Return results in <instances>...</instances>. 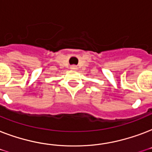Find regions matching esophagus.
Listing matches in <instances>:
<instances>
[{
	"label": "esophagus",
	"mask_w": 152,
	"mask_h": 152,
	"mask_svg": "<svg viewBox=\"0 0 152 152\" xmlns=\"http://www.w3.org/2000/svg\"><path fill=\"white\" fill-rule=\"evenodd\" d=\"M71 69H74V70H75V69H77V67H76V65H72V66H71Z\"/></svg>",
	"instance_id": "esophagus-1"
}]
</instances>
